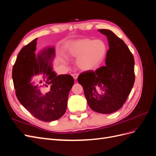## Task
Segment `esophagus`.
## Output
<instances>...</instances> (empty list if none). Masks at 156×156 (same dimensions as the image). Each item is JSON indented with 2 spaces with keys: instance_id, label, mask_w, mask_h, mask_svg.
Instances as JSON below:
<instances>
[{
  "instance_id": "1",
  "label": "esophagus",
  "mask_w": 156,
  "mask_h": 156,
  "mask_svg": "<svg viewBox=\"0 0 156 156\" xmlns=\"http://www.w3.org/2000/svg\"><path fill=\"white\" fill-rule=\"evenodd\" d=\"M78 74H77V73H74V74H73L72 75V76H73V77L74 78V79H75L76 80L77 79V77H78Z\"/></svg>"
}]
</instances>
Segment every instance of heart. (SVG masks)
I'll use <instances>...</instances> for the list:
<instances>
[{
  "instance_id": "obj_1",
  "label": "heart",
  "mask_w": 156,
  "mask_h": 156,
  "mask_svg": "<svg viewBox=\"0 0 156 156\" xmlns=\"http://www.w3.org/2000/svg\"><path fill=\"white\" fill-rule=\"evenodd\" d=\"M68 53L77 58V64L83 70L97 68L103 62L107 53V46L101 40L82 39L73 41L68 49Z\"/></svg>"
}]
</instances>
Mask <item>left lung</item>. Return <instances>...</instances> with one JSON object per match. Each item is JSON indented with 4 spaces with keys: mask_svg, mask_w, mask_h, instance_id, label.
Masks as SVG:
<instances>
[{
    "mask_svg": "<svg viewBox=\"0 0 156 156\" xmlns=\"http://www.w3.org/2000/svg\"><path fill=\"white\" fill-rule=\"evenodd\" d=\"M99 32L107 37L105 66L87 71L77 81L83 87L84 96L92 109L101 114H111L123 106L135 83L133 56L124 41L107 29Z\"/></svg>",
    "mask_w": 156,
    "mask_h": 156,
    "instance_id": "obj_1",
    "label": "left lung"
}]
</instances>
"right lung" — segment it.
Here are the masks:
<instances>
[{
  "instance_id": "obj_1",
  "label": "right lung",
  "mask_w": 156,
  "mask_h": 156,
  "mask_svg": "<svg viewBox=\"0 0 156 156\" xmlns=\"http://www.w3.org/2000/svg\"><path fill=\"white\" fill-rule=\"evenodd\" d=\"M37 39L19 53L12 69L13 85L19 101L27 110L38 120L51 122L66 112L74 79L68 74L56 75L53 71L49 62L55 56L53 48L45 49L36 56ZM39 74H43L44 81L34 85L31 77Z\"/></svg>"
}]
</instances>
